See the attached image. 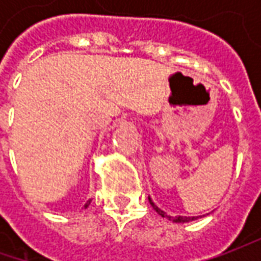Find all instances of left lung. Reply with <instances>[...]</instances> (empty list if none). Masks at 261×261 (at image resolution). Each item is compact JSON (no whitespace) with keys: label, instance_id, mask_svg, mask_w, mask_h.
<instances>
[{"label":"left lung","instance_id":"left-lung-1","mask_svg":"<svg viewBox=\"0 0 261 261\" xmlns=\"http://www.w3.org/2000/svg\"><path fill=\"white\" fill-rule=\"evenodd\" d=\"M148 199H149V197H148ZM149 203H151V206L155 209V212L158 214V215H161L163 218H168V219H170V221H173V222H190V221H195V219H197L196 216H175V218L174 216H168L164 211H161L158 206L154 205V202H152L151 199H149Z\"/></svg>","mask_w":261,"mask_h":261}]
</instances>
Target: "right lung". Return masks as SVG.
Segmentation results:
<instances>
[{
	"label": "right lung",
	"instance_id": "add662e5",
	"mask_svg": "<svg viewBox=\"0 0 261 261\" xmlns=\"http://www.w3.org/2000/svg\"><path fill=\"white\" fill-rule=\"evenodd\" d=\"M90 202H91V200H88V202H87V203H86V206H84V207H87V206L90 205Z\"/></svg>",
	"mask_w": 261,
	"mask_h": 261
}]
</instances>
